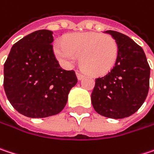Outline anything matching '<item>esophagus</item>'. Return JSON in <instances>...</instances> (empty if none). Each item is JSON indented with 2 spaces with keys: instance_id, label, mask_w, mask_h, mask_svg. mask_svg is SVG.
I'll use <instances>...</instances> for the list:
<instances>
[{
  "instance_id": "1",
  "label": "esophagus",
  "mask_w": 154,
  "mask_h": 154,
  "mask_svg": "<svg viewBox=\"0 0 154 154\" xmlns=\"http://www.w3.org/2000/svg\"><path fill=\"white\" fill-rule=\"evenodd\" d=\"M77 79H78V80H81V79H83V78H84L85 75H84V74H82V73H79V72H77Z\"/></svg>"
}]
</instances>
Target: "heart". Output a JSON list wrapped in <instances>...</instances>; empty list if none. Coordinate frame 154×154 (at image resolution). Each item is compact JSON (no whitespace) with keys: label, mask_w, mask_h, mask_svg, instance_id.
<instances>
[{"label":"heart","mask_w":154,"mask_h":154,"mask_svg":"<svg viewBox=\"0 0 154 154\" xmlns=\"http://www.w3.org/2000/svg\"><path fill=\"white\" fill-rule=\"evenodd\" d=\"M56 57L63 65L73 66L81 55V64L88 74L103 76L111 71L117 62L118 44L111 35L79 32L67 36L63 42L54 45Z\"/></svg>","instance_id":"1"}]
</instances>
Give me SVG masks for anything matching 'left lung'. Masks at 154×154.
Returning <instances> with one entry per match:
<instances>
[{"instance_id":"left-lung-1","label":"left lung","mask_w":154,"mask_h":154,"mask_svg":"<svg viewBox=\"0 0 154 154\" xmlns=\"http://www.w3.org/2000/svg\"><path fill=\"white\" fill-rule=\"evenodd\" d=\"M105 32L116 40L118 59L110 72L95 79L91 104L105 117L122 119L133 115L145 102L150 67L144 50L131 38L115 31Z\"/></svg>"}]
</instances>
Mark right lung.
Returning <instances> with one entry per match:
<instances>
[{
  "label": "right lung",
  "instance_id": "add662e5",
  "mask_svg": "<svg viewBox=\"0 0 154 154\" xmlns=\"http://www.w3.org/2000/svg\"><path fill=\"white\" fill-rule=\"evenodd\" d=\"M53 32L39 30L13 45L4 63L3 86L8 100L20 114L45 118L59 114L77 83L74 70L56 60Z\"/></svg>",
  "mask_w": 154,
  "mask_h": 154
}]
</instances>
